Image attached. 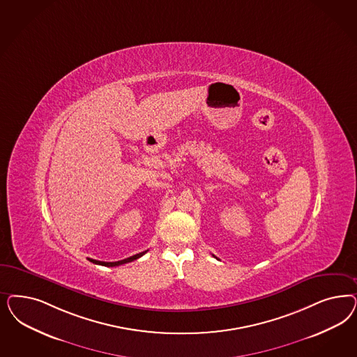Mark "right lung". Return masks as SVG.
Masks as SVG:
<instances>
[{"label":"right lung","instance_id":"add662e5","mask_svg":"<svg viewBox=\"0 0 357 357\" xmlns=\"http://www.w3.org/2000/svg\"><path fill=\"white\" fill-rule=\"evenodd\" d=\"M147 252V251H144V252L137 253V255H134V256H131V257H127V259H123V260H119V261H113V263H106V261H98V260H94V259H88L89 261H92L94 264L98 265H104V266H118V265L126 264V263H130V261H134V260H137L139 257H142L144 253Z\"/></svg>","mask_w":357,"mask_h":357}]
</instances>
